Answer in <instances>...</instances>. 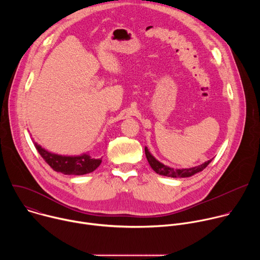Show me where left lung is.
I'll use <instances>...</instances> for the list:
<instances>
[{
  "instance_id": "left-lung-1",
  "label": "left lung",
  "mask_w": 260,
  "mask_h": 260,
  "mask_svg": "<svg viewBox=\"0 0 260 260\" xmlns=\"http://www.w3.org/2000/svg\"><path fill=\"white\" fill-rule=\"evenodd\" d=\"M145 154L147 157L148 162H149L150 167L152 168V170L161 176H167V177H172V178H187V177H191L193 175H196L199 172H202L204 169H206L208 167V165L211 162L212 159L198 166V167H193V168H188V169H174L171 167H168L166 165H164L162 162L158 161L149 151L147 147H145Z\"/></svg>"
}]
</instances>
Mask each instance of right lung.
<instances>
[{"instance_id":"1","label":"right lung","mask_w":260,"mask_h":260,"mask_svg":"<svg viewBox=\"0 0 260 260\" xmlns=\"http://www.w3.org/2000/svg\"><path fill=\"white\" fill-rule=\"evenodd\" d=\"M32 143L43 159L55 171L63 175H85L93 172L102 162L101 158L90 156L88 152L80 155H61L52 153L32 140Z\"/></svg>"}]
</instances>
